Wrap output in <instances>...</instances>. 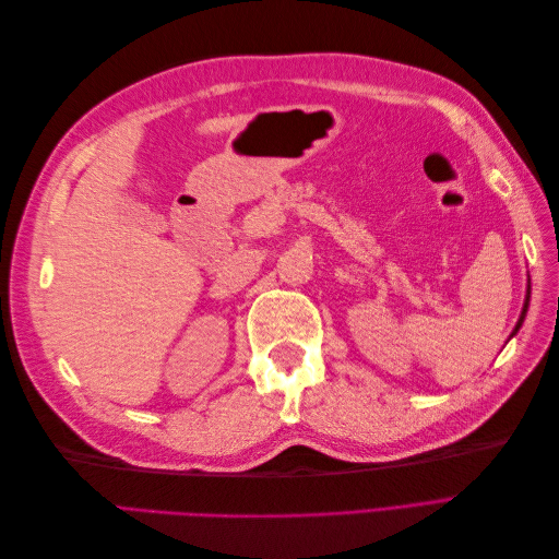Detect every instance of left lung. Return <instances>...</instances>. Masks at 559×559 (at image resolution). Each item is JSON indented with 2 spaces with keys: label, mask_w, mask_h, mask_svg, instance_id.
Instances as JSON below:
<instances>
[{
  "label": "left lung",
  "mask_w": 559,
  "mask_h": 559,
  "mask_svg": "<svg viewBox=\"0 0 559 559\" xmlns=\"http://www.w3.org/2000/svg\"><path fill=\"white\" fill-rule=\"evenodd\" d=\"M527 308H530V286H527V298H524V306H522V314H520V319H518V324H515V329H513V333H511V335H515V333H518V329L522 326V321H524V314H527Z\"/></svg>",
  "instance_id": "left-lung-1"
}]
</instances>
